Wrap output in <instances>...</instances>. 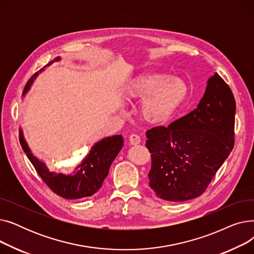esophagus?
<instances>
[{"instance_id":"obj_1","label":"esophagus","mask_w":254,"mask_h":254,"mask_svg":"<svg viewBox=\"0 0 254 254\" xmlns=\"http://www.w3.org/2000/svg\"><path fill=\"white\" fill-rule=\"evenodd\" d=\"M128 140H129V143H130L131 145H138V144L141 143V138H140V136H138V135H136V134H131V135L129 136Z\"/></svg>"}]
</instances>
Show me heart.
<instances>
[{
	"instance_id": "1",
	"label": "heart",
	"mask_w": 254,
	"mask_h": 254,
	"mask_svg": "<svg viewBox=\"0 0 254 254\" xmlns=\"http://www.w3.org/2000/svg\"><path fill=\"white\" fill-rule=\"evenodd\" d=\"M189 84L179 76L146 73L137 76L125 91L127 101L144 100L141 115L145 122H166L189 95Z\"/></svg>"
}]
</instances>
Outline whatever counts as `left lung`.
I'll use <instances>...</instances> for the list:
<instances>
[{"label": "left lung", "instance_id": "left-lung-1", "mask_svg": "<svg viewBox=\"0 0 254 254\" xmlns=\"http://www.w3.org/2000/svg\"><path fill=\"white\" fill-rule=\"evenodd\" d=\"M235 114L233 92L215 73L194 110L146 131L149 186L158 197L183 202L206 190L234 147Z\"/></svg>", "mask_w": 254, "mask_h": 254}]
</instances>
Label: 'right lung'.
Listing matches in <instances>:
<instances>
[{"instance_id":"right-lung-1","label":"right lung","mask_w":254,"mask_h":254,"mask_svg":"<svg viewBox=\"0 0 254 254\" xmlns=\"http://www.w3.org/2000/svg\"><path fill=\"white\" fill-rule=\"evenodd\" d=\"M61 60L60 57L56 58L44 65L41 70L35 73L25 84L22 97L25 96V93L29 91L34 83L35 79L45 70L46 66ZM19 142L39 176L48 185V188L53 192L68 199L82 198L95 194L101 189L105 178L108 176L111 164L124 146V138L122 135L103 138L92 146L89 152L82 159V162L75 168L72 174L65 175L63 173L50 172L45 163L40 161L32 153L23 137L21 128L19 129Z\"/></svg>"}]
</instances>
